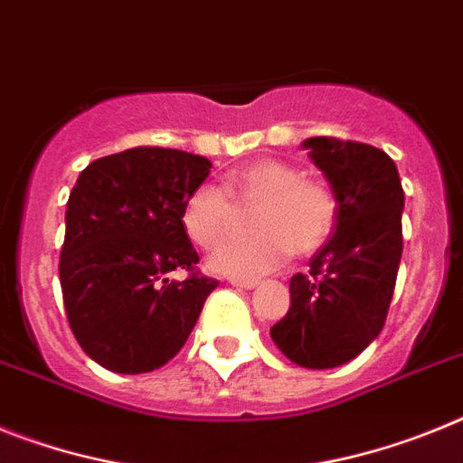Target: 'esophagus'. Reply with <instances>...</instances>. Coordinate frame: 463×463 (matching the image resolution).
<instances>
[{"label":"esophagus","instance_id":"1","mask_svg":"<svg viewBox=\"0 0 463 463\" xmlns=\"http://www.w3.org/2000/svg\"><path fill=\"white\" fill-rule=\"evenodd\" d=\"M231 284H232V287H240V288H254V287H259V279H244V277H231Z\"/></svg>","mask_w":463,"mask_h":463}]
</instances>
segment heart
Returning <instances> with one entry per match:
<instances>
[{"label": "heart", "mask_w": 463, "mask_h": 463, "mask_svg": "<svg viewBox=\"0 0 463 463\" xmlns=\"http://www.w3.org/2000/svg\"><path fill=\"white\" fill-rule=\"evenodd\" d=\"M235 204H256L251 235L232 240L209 256V268L228 277H259L279 268L288 256L315 254L331 237L337 198L331 186L307 179L300 167L263 158L232 170L223 186L200 184L188 193L182 223L203 249L226 240L235 223Z\"/></svg>", "instance_id": "obj_1"}]
</instances>
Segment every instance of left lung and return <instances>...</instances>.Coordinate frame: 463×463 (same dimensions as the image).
I'll use <instances>...</instances> for the list:
<instances>
[{"mask_svg": "<svg viewBox=\"0 0 463 463\" xmlns=\"http://www.w3.org/2000/svg\"><path fill=\"white\" fill-rule=\"evenodd\" d=\"M303 146L335 193V231L309 272L291 277V307L270 335L288 361L321 371L359 356L384 328L403 254V186L371 144L312 137Z\"/></svg>", "mask_w": 463, "mask_h": 463, "instance_id": "left-lung-1", "label": "left lung"}]
</instances>
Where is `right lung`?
Instances as JSON below:
<instances>
[{
  "instance_id": "obj_1",
  "label": "right lung",
  "mask_w": 463,
  "mask_h": 463,
  "mask_svg": "<svg viewBox=\"0 0 463 463\" xmlns=\"http://www.w3.org/2000/svg\"><path fill=\"white\" fill-rule=\"evenodd\" d=\"M209 170L203 156L137 146L95 160L76 179L60 287L71 333L107 371L137 375L175 359L219 287L195 268L200 256L182 223L188 193ZM172 269L189 277L170 282Z\"/></svg>"
}]
</instances>
